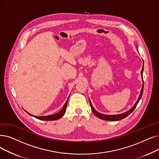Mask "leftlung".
Listing matches in <instances>:
<instances>
[{"instance_id": "1", "label": "left lung", "mask_w": 159, "mask_h": 159, "mask_svg": "<svg viewBox=\"0 0 159 159\" xmlns=\"http://www.w3.org/2000/svg\"><path fill=\"white\" fill-rule=\"evenodd\" d=\"M137 49H138V47H137ZM143 66L142 67V71H141V75H142V82H143V84H142V87L141 89V92H140V94L139 95V98L138 99V100L136 101V103L134 105V106L131 108L130 110H129L128 111L122 113V114H116V115H107V114H103L101 113L98 112L97 110H95V108H93L92 102L90 101V100L89 99V104H90V107L92 108V112H93V114L96 116H98L99 118L102 119V120H107V121H118L120 120H122L123 118H126L127 116H128L131 112H132L133 110L135 109V108L136 107V105H138V103H139V101L140 100V99L142 98V96L143 94Z\"/></svg>"}]
</instances>
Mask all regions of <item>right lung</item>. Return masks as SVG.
<instances>
[{
	"label": "right lung",
	"instance_id": "obj_1",
	"mask_svg": "<svg viewBox=\"0 0 159 159\" xmlns=\"http://www.w3.org/2000/svg\"><path fill=\"white\" fill-rule=\"evenodd\" d=\"M69 99V98H68ZM68 99L66 101V103L64 104L63 108L61 109L60 111L57 114H52V115H49V116H34L30 114V113H29L28 112H26L25 110V112L26 113H28L29 115H30L31 116L34 117V118H36L38 120H44V121H52V120H58L60 118H61V117H62L65 112H66V108L67 106V101H68Z\"/></svg>",
	"mask_w": 159,
	"mask_h": 159
}]
</instances>
